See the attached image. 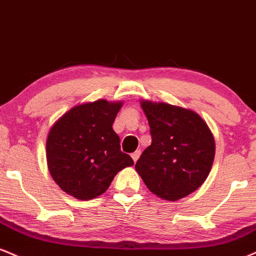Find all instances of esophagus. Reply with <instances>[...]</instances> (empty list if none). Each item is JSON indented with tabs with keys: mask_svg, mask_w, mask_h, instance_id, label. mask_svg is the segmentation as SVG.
<instances>
[{
	"mask_svg": "<svg viewBox=\"0 0 256 256\" xmlns=\"http://www.w3.org/2000/svg\"><path fill=\"white\" fill-rule=\"evenodd\" d=\"M140 150H136V152L131 154V158H132V160H134V163H136V162L138 161V158H140Z\"/></svg>",
	"mask_w": 256,
	"mask_h": 256,
	"instance_id": "esophagus-1",
	"label": "esophagus"
}]
</instances>
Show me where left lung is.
<instances>
[{
  "mask_svg": "<svg viewBox=\"0 0 256 256\" xmlns=\"http://www.w3.org/2000/svg\"><path fill=\"white\" fill-rule=\"evenodd\" d=\"M140 107L152 142L134 168L150 192L176 202L198 190L210 174L216 152L214 134L192 110L148 100H140Z\"/></svg>",
  "mask_w": 256,
  "mask_h": 256,
  "instance_id": "left-lung-1",
  "label": "left lung"
}]
</instances>
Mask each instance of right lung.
<instances>
[{
  "label": "right lung",
  "instance_id": "right-lung-1",
  "mask_svg": "<svg viewBox=\"0 0 256 256\" xmlns=\"http://www.w3.org/2000/svg\"><path fill=\"white\" fill-rule=\"evenodd\" d=\"M122 101L104 98L76 104L56 120L46 140L52 178L69 196L90 200L108 190L118 172L134 166L120 150L112 125Z\"/></svg>",
  "mask_w": 256,
  "mask_h": 256
}]
</instances>
